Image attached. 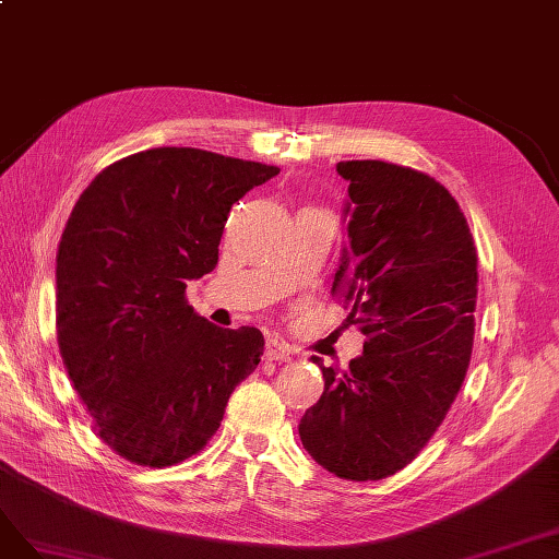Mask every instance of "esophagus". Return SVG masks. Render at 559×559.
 Instances as JSON below:
<instances>
[{
	"label": "esophagus",
	"instance_id": "esophagus-1",
	"mask_svg": "<svg viewBox=\"0 0 559 559\" xmlns=\"http://www.w3.org/2000/svg\"><path fill=\"white\" fill-rule=\"evenodd\" d=\"M264 355L266 359H274V362H285V359H290V348H287L283 341L278 338H266V346H264Z\"/></svg>",
	"mask_w": 559,
	"mask_h": 559
}]
</instances>
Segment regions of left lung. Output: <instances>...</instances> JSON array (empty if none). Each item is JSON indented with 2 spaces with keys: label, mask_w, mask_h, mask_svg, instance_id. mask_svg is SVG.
I'll use <instances>...</instances> for the list:
<instances>
[{
  "label": "left lung",
  "mask_w": 559,
  "mask_h": 559,
  "mask_svg": "<svg viewBox=\"0 0 559 559\" xmlns=\"http://www.w3.org/2000/svg\"><path fill=\"white\" fill-rule=\"evenodd\" d=\"M348 246L332 283L365 353L322 367L325 390L299 439L338 478L381 480L435 437L469 369L478 258L460 204L439 181L381 159L338 162Z\"/></svg>",
  "instance_id": "8db88e82"
}]
</instances>
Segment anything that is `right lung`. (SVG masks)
Instances as JSON below:
<instances>
[{"label":"right lung","instance_id":"right-lung-1","mask_svg":"<svg viewBox=\"0 0 559 559\" xmlns=\"http://www.w3.org/2000/svg\"><path fill=\"white\" fill-rule=\"evenodd\" d=\"M281 169L200 148H151L95 176L58 246V346L99 439L141 466L211 441L264 336L197 316L188 281L218 264L231 204Z\"/></svg>","mask_w":559,"mask_h":559}]
</instances>
